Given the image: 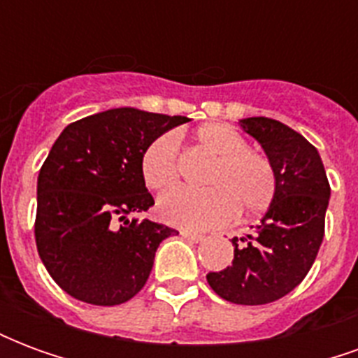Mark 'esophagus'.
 Segmentation results:
<instances>
[{
	"mask_svg": "<svg viewBox=\"0 0 358 358\" xmlns=\"http://www.w3.org/2000/svg\"><path fill=\"white\" fill-rule=\"evenodd\" d=\"M180 234H182V238H186L187 241H194V243L205 240V236H203V234L189 232V230H182V232H180Z\"/></svg>",
	"mask_w": 358,
	"mask_h": 358,
	"instance_id": "34e87169",
	"label": "esophagus"
}]
</instances>
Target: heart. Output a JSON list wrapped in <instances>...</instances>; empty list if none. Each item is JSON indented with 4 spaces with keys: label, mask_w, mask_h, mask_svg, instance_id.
<instances>
[{
    "label": "heart",
    "mask_w": 358,
    "mask_h": 358,
    "mask_svg": "<svg viewBox=\"0 0 358 358\" xmlns=\"http://www.w3.org/2000/svg\"><path fill=\"white\" fill-rule=\"evenodd\" d=\"M197 145L215 155L205 174L207 189L197 192L178 187L159 197V217L169 224L189 230H207L230 222L240 209L241 215H259L276 197V172L270 159L257 149L236 128L220 122L201 126L195 132ZM141 176L149 189H166L180 178L178 138L164 132L149 143L141 155Z\"/></svg>",
    "instance_id": "obj_1"
}]
</instances>
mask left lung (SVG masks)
<instances>
[{
	"label": "left lung",
	"instance_id": "obj_1",
	"mask_svg": "<svg viewBox=\"0 0 358 358\" xmlns=\"http://www.w3.org/2000/svg\"><path fill=\"white\" fill-rule=\"evenodd\" d=\"M268 155L276 172V197L257 232L234 238L232 266L209 272L207 282L236 305L282 299L305 280L324 238L330 184L313 143L289 126L266 117L240 120Z\"/></svg>",
	"mask_w": 358,
	"mask_h": 358
}]
</instances>
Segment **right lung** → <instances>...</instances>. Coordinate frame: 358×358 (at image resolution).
I'll use <instances>...</instances> for the list:
<instances>
[{
    "instance_id": "right-lung-1",
    "label": "right lung",
    "mask_w": 358,
    "mask_h": 358,
    "mask_svg": "<svg viewBox=\"0 0 358 358\" xmlns=\"http://www.w3.org/2000/svg\"><path fill=\"white\" fill-rule=\"evenodd\" d=\"M189 118L110 109L69 124L38 176L34 236L50 276L74 299L113 307L148 282L169 226L128 220L155 205L141 155L157 136Z\"/></svg>"
}]
</instances>
